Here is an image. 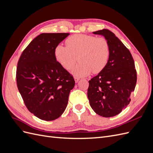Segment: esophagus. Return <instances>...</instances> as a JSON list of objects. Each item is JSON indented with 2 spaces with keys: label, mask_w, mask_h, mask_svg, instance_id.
I'll return each instance as SVG.
<instances>
[{
  "label": "esophagus",
  "mask_w": 153,
  "mask_h": 153,
  "mask_svg": "<svg viewBox=\"0 0 153 153\" xmlns=\"http://www.w3.org/2000/svg\"><path fill=\"white\" fill-rule=\"evenodd\" d=\"M79 80H80V78H78V77H75V82H76V83H78V82L79 81Z\"/></svg>",
  "instance_id": "esophagus-1"
}]
</instances>
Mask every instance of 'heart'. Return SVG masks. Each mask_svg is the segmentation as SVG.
<instances>
[{
	"instance_id": "obj_1",
	"label": "heart",
	"mask_w": 153,
	"mask_h": 153,
	"mask_svg": "<svg viewBox=\"0 0 153 153\" xmlns=\"http://www.w3.org/2000/svg\"><path fill=\"white\" fill-rule=\"evenodd\" d=\"M65 43L56 46L54 55L57 61L67 70L71 69L78 59L80 62L73 69L74 75L83 77L92 71H103L108 62L110 49L104 38L85 34H75L68 38Z\"/></svg>"
}]
</instances>
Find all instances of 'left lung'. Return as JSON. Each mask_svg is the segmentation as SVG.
I'll use <instances>...</instances> for the list:
<instances>
[{"label":"left lung","mask_w":153,"mask_h":153,"mask_svg":"<svg viewBox=\"0 0 153 153\" xmlns=\"http://www.w3.org/2000/svg\"><path fill=\"white\" fill-rule=\"evenodd\" d=\"M92 33L105 37L109 43L110 53L105 69L89 81L88 99L97 114L113 117L130 102L137 78L135 62L129 50L112 32L103 29Z\"/></svg>","instance_id":"8db88e82"}]
</instances>
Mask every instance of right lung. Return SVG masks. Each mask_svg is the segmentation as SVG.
<instances>
[{
	"label": "right lung",
	"mask_w": 153,
	"mask_h": 153,
	"mask_svg": "<svg viewBox=\"0 0 153 153\" xmlns=\"http://www.w3.org/2000/svg\"><path fill=\"white\" fill-rule=\"evenodd\" d=\"M69 34H39L23 51L18 62V91L29 112L44 121H53L63 114L75 84L54 55L55 48Z\"/></svg>",
	"instance_id": "add662e5"
}]
</instances>
